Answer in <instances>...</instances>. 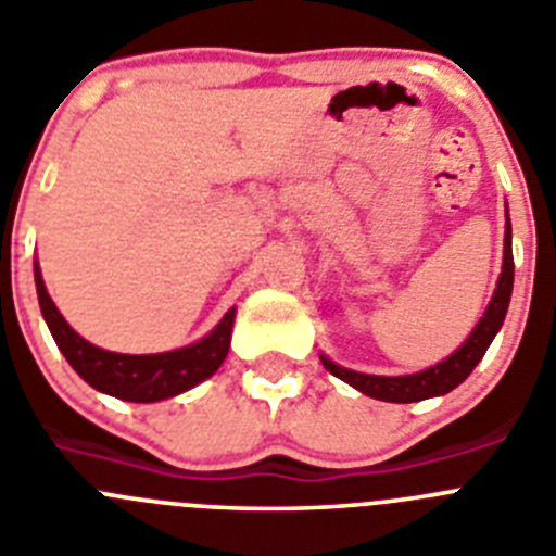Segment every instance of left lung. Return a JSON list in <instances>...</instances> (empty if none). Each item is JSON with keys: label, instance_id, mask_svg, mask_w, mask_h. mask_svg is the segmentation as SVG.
I'll use <instances>...</instances> for the list:
<instances>
[{"label": "left lung", "instance_id": "obj_1", "mask_svg": "<svg viewBox=\"0 0 556 556\" xmlns=\"http://www.w3.org/2000/svg\"><path fill=\"white\" fill-rule=\"evenodd\" d=\"M513 278H515V262H513V228H509L507 217V233H504V267H501L498 287H495L493 301H490L488 312L479 320V326L473 328V333L468 337V342L448 356L440 365L429 367L424 372H415V376H367V372H353L345 367L333 365L331 358L323 356V365L331 376L342 378L345 384H351L353 390L365 392V395L378 397V401H390V404H415V401H426V397L445 395L454 387H459L465 378L473 372V367L479 365L481 356L488 353L490 342L498 333V328L504 326V317H507L509 308V294H513Z\"/></svg>", "mask_w": 556, "mask_h": 556}]
</instances>
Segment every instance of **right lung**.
I'll use <instances>...</instances> for the list:
<instances>
[{
    "mask_svg": "<svg viewBox=\"0 0 556 556\" xmlns=\"http://www.w3.org/2000/svg\"><path fill=\"white\" fill-rule=\"evenodd\" d=\"M36 289L43 320H47L49 331L55 337L58 348H61L68 365L75 367L77 376L88 381L94 390L122 397V401L152 404V401L180 395V392L191 390L194 384L214 376L225 362V356H228L236 308H230L223 317V323L208 337L200 339L198 345L169 353H152V356H127V353L102 351V348L91 345L80 333L68 328V323L63 320L52 298L47 294L38 264Z\"/></svg>",
    "mask_w": 556,
    "mask_h": 556,
    "instance_id": "add662e5",
    "label": "right lung"
}]
</instances>
